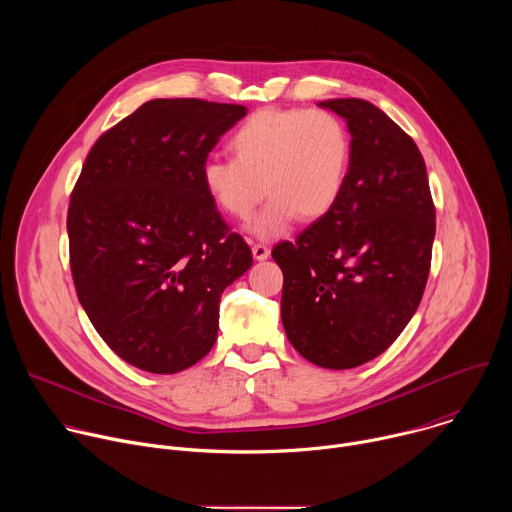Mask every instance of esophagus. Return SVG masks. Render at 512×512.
Masks as SVG:
<instances>
[{"instance_id": "obj_1", "label": "esophagus", "mask_w": 512, "mask_h": 512, "mask_svg": "<svg viewBox=\"0 0 512 512\" xmlns=\"http://www.w3.org/2000/svg\"><path fill=\"white\" fill-rule=\"evenodd\" d=\"M251 251H253V257L257 259V261H265L267 257H269V247L267 245H261V243H255L253 247H251Z\"/></svg>"}]
</instances>
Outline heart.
<instances>
[{
	"label": "heart",
	"mask_w": 512,
	"mask_h": 512,
	"mask_svg": "<svg viewBox=\"0 0 512 512\" xmlns=\"http://www.w3.org/2000/svg\"><path fill=\"white\" fill-rule=\"evenodd\" d=\"M229 148L233 160L204 162V192L235 221H247L267 194L249 225L263 241L281 237L296 216H326L342 196L352 152L346 125L322 109H259L239 125Z\"/></svg>",
	"instance_id": "heart-1"
}]
</instances>
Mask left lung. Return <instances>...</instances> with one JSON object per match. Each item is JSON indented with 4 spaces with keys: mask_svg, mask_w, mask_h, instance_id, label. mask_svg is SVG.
I'll return each instance as SVG.
<instances>
[{
    "mask_svg": "<svg viewBox=\"0 0 512 512\" xmlns=\"http://www.w3.org/2000/svg\"><path fill=\"white\" fill-rule=\"evenodd\" d=\"M352 135L336 206L271 255L283 271L287 340L322 369L385 352L413 318L431 265L435 206L415 141L362 99L318 103Z\"/></svg>",
    "mask_w": 512,
    "mask_h": 512,
    "instance_id": "obj_1",
    "label": "left lung"
}]
</instances>
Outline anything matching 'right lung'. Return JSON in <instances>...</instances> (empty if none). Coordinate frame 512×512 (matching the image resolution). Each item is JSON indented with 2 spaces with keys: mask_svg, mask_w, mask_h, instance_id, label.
Masks as SVG:
<instances>
[{
  "mask_svg": "<svg viewBox=\"0 0 512 512\" xmlns=\"http://www.w3.org/2000/svg\"><path fill=\"white\" fill-rule=\"evenodd\" d=\"M243 105L154 99L105 131L70 194L77 296L133 367L180 373L216 342L218 304L253 263L204 192L200 170Z\"/></svg>",
  "mask_w": 512,
  "mask_h": 512,
  "instance_id": "1",
  "label": "right lung"
}]
</instances>
